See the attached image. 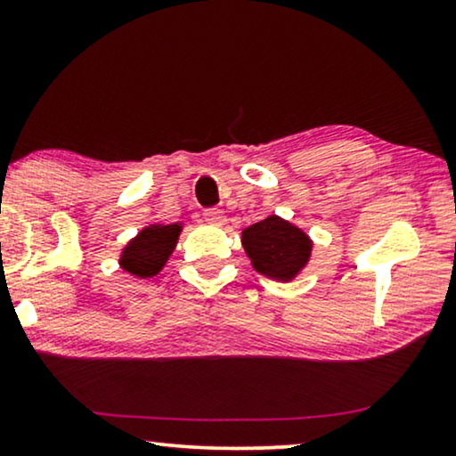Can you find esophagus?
<instances>
[{"instance_id":"esophagus-1","label":"esophagus","mask_w":456,"mask_h":456,"mask_svg":"<svg viewBox=\"0 0 456 456\" xmlns=\"http://www.w3.org/2000/svg\"><path fill=\"white\" fill-rule=\"evenodd\" d=\"M203 220L211 224V226H224V224H226V216H224L222 209L208 208L203 209Z\"/></svg>"}]
</instances>
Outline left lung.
Listing matches in <instances>:
<instances>
[{
  "label": "left lung",
  "mask_w": 456,
  "mask_h": 456,
  "mask_svg": "<svg viewBox=\"0 0 456 456\" xmlns=\"http://www.w3.org/2000/svg\"><path fill=\"white\" fill-rule=\"evenodd\" d=\"M242 247L255 270L284 282L297 276L311 255L307 234L278 216L248 226L242 232Z\"/></svg>",
  "instance_id": "1"
}]
</instances>
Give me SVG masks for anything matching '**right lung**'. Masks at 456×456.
<instances>
[{
  "instance_id": "1",
  "label": "right lung",
  "mask_w": 456,
  "mask_h": 456,
  "mask_svg": "<svg viewBox=\"0 0 456 456\" xmlns=\"http://www.w3.org/2000/svg\"><path fill=\"white\" fill-rule=\"evenodd\" d=\"M178 234V224H167V226L153 224V226L141 230V234L124 248L120 265L139 278L155 276L176 247Z\"/></svg>"
}]
</instances>
